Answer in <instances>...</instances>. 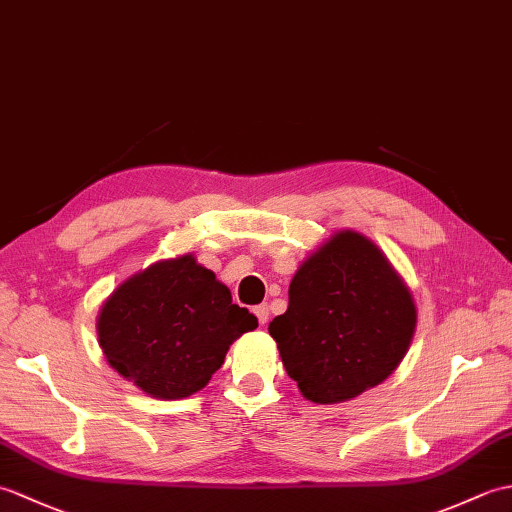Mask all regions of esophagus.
Instances as JSON below:
<instances>
[{
	"instance_id": "obj_1",
	"label": "esophagus",
	"mask_w": 512,
	"mask_h": 512,
	"mask_svg": "<svg viewBox=\"0 0 512 512\" xmlns=\"http://www.w3.org/2000/svg\"><path fill=\"white\" fill-rule=\"evenodd\" d=\"M253 312H255V317H257V321H259V325H264L266 321H268V306H257V308H253Z\"/></svg>"
}]
</instances>
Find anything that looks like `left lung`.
<instances>
[{"instance_id":"8db88e82","label":"left lung","mask_w":512,"mask_h":512,"mask_svg":"<svg viewBox=\"0 0 512 512\" xmlns=\"http://www.w3.org/2000/svg\"><path fill=\"white\" fill-rule=\"evenodd\" d=\"M418 310L387 255L352 228L303 259L288 310L268 325L301 396L336 405L383 383L402 363Z\"/></svg>"}]
</instances>
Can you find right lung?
I'll list each match as a JSON object with an SVG mask.
<instances>
[{"label": "right lung", "mask_w": 512, "mask_h": 512, "mask_svg": "<svg viewBox=\"0 0 512 512\" xmlns=\"http://www.w3.org/2000/svg\"><path fill=\"white\" fill-rule=\"evenodd\" d=\"M255 314L191 253L138 270L103 301L96 332L110 363L151 398L180 400L209 385Z\"/></svg>", "instance_id": "right-lung-1"}]
</instances>
